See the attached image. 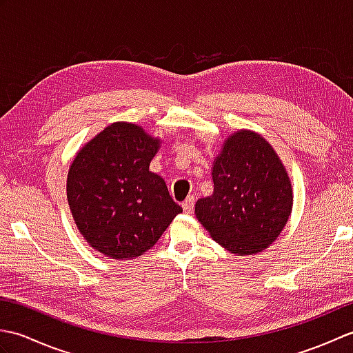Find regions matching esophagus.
Returning a JSON list of instances; mask_svg holds the SVG:
<instances>
[{"label":"esophagus","mask_w":353,"mask_h":353,"mask_svg":"<svg viewBox=\"0 0 353 353\" xmlns=\"http://www.w3.org/2000/svg\"><path fill=\"white\" fill-rule=\"evenodd\" d=\"M194 203H196V199H194V196L186 197V200L182 203L183 211H185L186 214H191V212L194 211Z\"/></svg>","instance_id":"esophagus-1"}]
</instances>
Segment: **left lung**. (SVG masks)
<instances>
[{
    "label": "left lung",
    "instance_id": "obj_1",
    "mask_svg": "<svg viewBox=\"0 0 353 353\" xmlns=\"http://www.w3.org/2000/svg\"><path fill=\"white\" fill-rule=\"evenodd\" d=\"M212 196L197 200L209 235L238 256L256 254L279 236L292 209L288 171L264 137L238 130L212 163Z\"/></svg>",
    "mask_w": 353,
    "mask_h": 353
}]
</instances>
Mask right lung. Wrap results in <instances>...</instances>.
I'll use <instances>...</instances> for the list:
<instances>
[{"label":"right lung","instance_id":"add662e5","mask_svg":"<svg viewBox=\"0 0 353 353\" xmlns=\"http://www.w3.org/2000/svg\"><path fill=\"white\" fill-rule=\"evenodd\" d=\"M162 144L141 125L118 121L81 147L70 165L66 199L86 243L110 259L153 247L182 208L150 162Z\"/></svg>","mask_w":353,"mask_h":353}]
</instances>
